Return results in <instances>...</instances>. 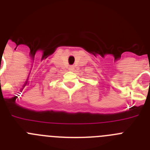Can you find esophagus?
<instances>
[{"mask_svg":"<svg viewBox=\"0 0 150 150\" xmlns=\"http://www.w3.org/2000/svg\"><path fill=\"white\" fill-rule=\"evenodd\" d=\"M74 66H70V67H69V68H68V70L70 71H74Z\"/></svg>","mask_w":150,"mask_h":150,"instance_id":"obj_1","label":"esophagus"}]
</instances>
